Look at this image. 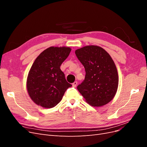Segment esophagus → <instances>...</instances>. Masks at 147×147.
Returning <instances> with one entry per match:
<instances>
[{
  "label": "esophagus",
  "instance_id": "obj_1",
  "mask_svg": "<svg viewBox=\"0 0 147 147\" xmlns=\"http://www.w3.org/2000/svg\"><path fill=\"white\" fill-rule=\"evenodd\" d=\"M77 84H78L77 82H75L74 83H72V86H73L74 88H75V87H77Z\"/></svg>",
  "mask_w": 147,
  "mask_h": 147
}]
</instances>
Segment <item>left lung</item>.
<instances>
[{"mask_svg": "<svg viewBox=\"0 0 147 147\" xmlns=\"http://www.w3.org/2000/svg\"><path fill=\"white\" fill-rule=\"evenodd\" d=\"M85 69V78L77 86L86 101L93 107L103 106L112 100L118 86V75L113 59L103 48L94 45L75 51Z\"/></svg>", "mask_w": 147, "mask_h": 147, "instance_id": "1", "label": "left lung"}]
</instances>
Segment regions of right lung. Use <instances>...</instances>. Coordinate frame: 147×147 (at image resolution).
I'll return each instance as SVG.
<instances>
[{
  "label": "right lung",
  "mask_w": 147,
  "mask_h": 147,
  "mask_svg": "<svg viewBox=\"0 0 147 147\" xmlns=\"http://www.w3.org/2000/svg\"><path fill=\"white\" fill-rule=\"evenodd\" d=\"M70 51L69 47H51L35 60L28 74L27 89L31 99L38 105L47 109L55 107L72 86L60 69Z\"/></svg>",
  "instance_id": "1"
}]
</instances>
